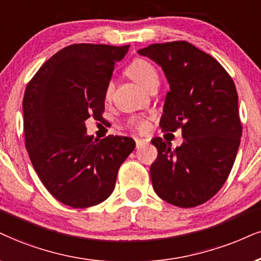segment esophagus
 Masks as SVG:
<instances>
[{"label": "esophagus", "mask_w": 261, "mask_h": 261, "mask_svg": "<svg viewBox=\"0 0 261 261\" xmlns=\"http://www.w3.org/2000/svg\"><path fill=\"white\" fill-rule=\"evenodd\" d=\"M136 144H137L138 149H139V147H141L143 145H145V144H147V140L146 139H139V138H137Z\"/></svg>", "instance_id": "34e87169"}]
</instances>
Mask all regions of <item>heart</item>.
Listing matches in <instances>:
<instances>
[{
  "label": "heart",
  "instance_id": "obj_1",
  "mask_svg": "<svg viewBox=\"0 0 261 261\" xmlns=\"http://www.w3.org/2000/svg\"><path fill=\"white\" fill-rule=\"evenodd\" d=\"M127 72L130 76V79H133L134 81L139 83L145 89H149V87L152 83L159 82V73H157L155 66L144 59L133 60L130 65L128 66ZM112 92H114V82L110 81L105 88V99H110ZM128 124H129L132 129L137 132H145L149 127L147 122L141 120V118H132L128 122Z\"/></svg>",
  "mask_w": 261,
  "mask_h": 261
}]
</instances>
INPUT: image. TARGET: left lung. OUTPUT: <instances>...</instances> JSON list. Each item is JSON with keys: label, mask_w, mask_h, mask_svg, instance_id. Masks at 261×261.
<instances>
[{"label": "left lung", "mask_w": 261, "mask_h": 261, "mask_svg": "<svg viewBox=\"0 0 261 261\" xmlns=\"http://www.w3.org/2000/svg\"><path fill=\"white\" fill-rule=\"evenodd\" d=\"M138 53L159 64L168 80L161 128L181 129L184 137L175 150L162 138L151 140L159 151L150 168L153 190L176 207H196L219 191L236 160L242 136L236 87L217 59L186 41Z\"/></svg>", "instance_id": "1"}]
</instances>
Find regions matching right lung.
Masks as SVG:
<instances>
[{
  "label": "right lung",
  "instance_id": "right-lung-1",
  "mask_svg": "<svg viewBox=\"0 0 261 261\" xmlns=\"http://www.w3.org/2000/svg\"><path fill=\"white\" fill-rule=\"evenodd\" d=\"M128 46L76 43L54 54L22 99L25 147L49 194L72 208L105 201L136 147L129 137L87 136L86 120H104L105 88Z\"/></svg>",
  "mask_w": 261,
  "mask_h": 261
}]
</instances>
